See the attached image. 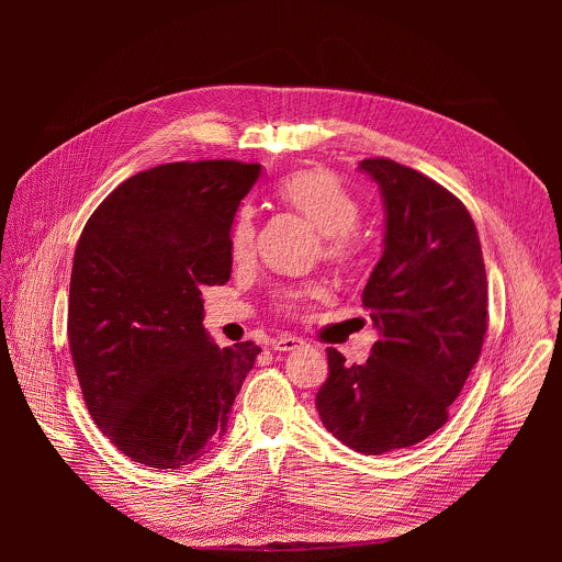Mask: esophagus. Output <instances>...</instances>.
Listing matches in <instances>:
<instances>
[{"label":"esophagus","instance_id":"esophagus-1","mask_svg":"<svg viewBox=\"0 0 562 562\" xmlns=\"http://www.w3.org/2000/svg\"><path fill=\"white\" fill-rule=\"evenodd\" d=\"M304 342L300 340V338H293V336H284V338H278V340H273L271 342V347L276 349V351H295V349H300Z\"/></svg>","mask_w":562,"mask_h":562}]
</instances>
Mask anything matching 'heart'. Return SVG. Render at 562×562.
<instances>
[{
  "label": "heart",
  "mask_w": 562,
  "mask_h": 562,
  "mask_svg": "<svg viewBox=\"0 0 562 562\" xmlns=\"http://www.w3.org/2000/svg\"><path fill=\"white\" fill-rule=\"evenodd\" d=\"M278 198L289 209L306 217L325 239V254L334 262H356L364 251V239L356 228L360 220V204L356 195L325 169H306L284 178L278 184ZM231 256L237 262L251 258L256 247V220L254 211L247 206L237 213L231 237ZM317 289L289 291L278 297V308L293 313L304 306L306 297L315 295Z\"/></svg>",
  "instance_id": "obj_1"
}]
</instances>
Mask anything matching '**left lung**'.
<instances>
[{"mask_svg":"<svg viewBox=\"0 0 562 562\" xmlns=\"http://www.w3.org/2000/svg\"><path fill=\"white\" fill-rule=\"evenodd\" d=\"M384 204L382 258L362 291L380 338L364 364L327 349L319 420L367 456L418 445L449 418L487 334V273L464 204L386 157L362 159Z\"/></svg>","mask_w":562,"mask_h":562,"instance_id":"obj_1","label":"left lung"}]
</instances>
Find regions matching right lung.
Segmentation results:
<instances>
[{
	"label": "right lung",
	"mask_w": 562,
	"mask_h": 562,
	"mask_svg": "<svg viewBox=\"0 0 562 562\" xmlns=\"http://www.w3.org/2000/svg\"><path fill=\"white\" fill-rule=\"evenodd\" d=\"M260 165L173 162L122 182L89 217L72 258L68 345L100 431L131 460L180 469L226 434L260 353L220 349L202 286L231 278V226Z\"/></svg>",
	"instance_id": "right-lung-1"
}]
</instances>
